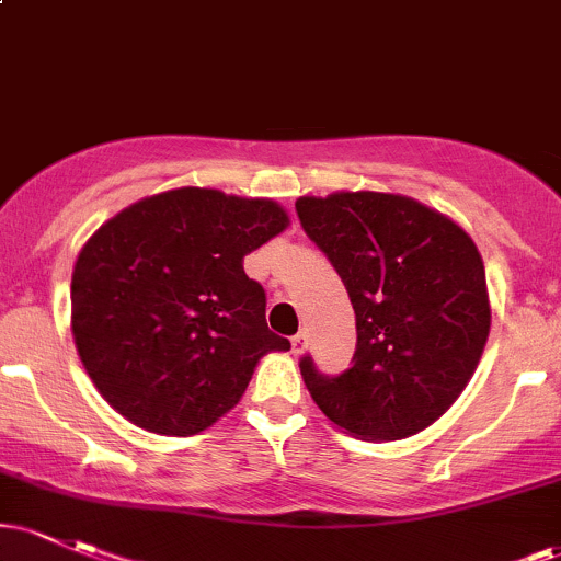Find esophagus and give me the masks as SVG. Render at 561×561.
<instances>
[{
  "label": "esophagus",
  "instance_id": "esophagus-1",
  "mask_svg": "<svg viewBox=\"0 0 561 561\" xmlns=\"http://www.w3.org/2000/svg\"><path fill=\"white\" fill-rule=\"evenodd\" d=\"M289 343H293V353H295V356H300V353L306 351L308 337H306V334H302V332H298L293 340H289Z\"/></svg>",
  "mask_w": 561,
  "mask_h": 561
}]
</instances>
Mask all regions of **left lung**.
Masks as SVG:
<instances>
[{
  "mask_svg": "<svg viewBox=\"0 0 561 561\" xmlns=\"http://www.w3.org/2000/svg\"><path fill=\"white\" fill-rule=\"evenodd\" d=\"M356 311L351 369L321 375L300 358L308 392L364 440L422 433L472 379L491 332L485 266L472 237L403 195L334 192L295 203Z\"/></svg>",
  "mask_w": 561,
  "mask_h": 561,
  "instance_id": "obj_1",
  "label": "left lung"
}]
</instances>
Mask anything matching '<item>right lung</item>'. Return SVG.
<instances>
[{
  "instance_id": "right-lung-1",
  "label": "right lung",
  "mask_w": 561,
  "mask_h": 561,
  "mask_svg": "<svg viewBox=\"0 0 561 561\" xmlns=\"http://www.w3.org/2000/svg\"><path fill=\"white\" fill-rule=\"evenodd\" d=\"M287 224L274 199L182 186L89 237L70 282V330L118 414L158 435H197L234 409L268 351H287L266 324V293L242 268Z\"/></svg>"
}]
</instances>
